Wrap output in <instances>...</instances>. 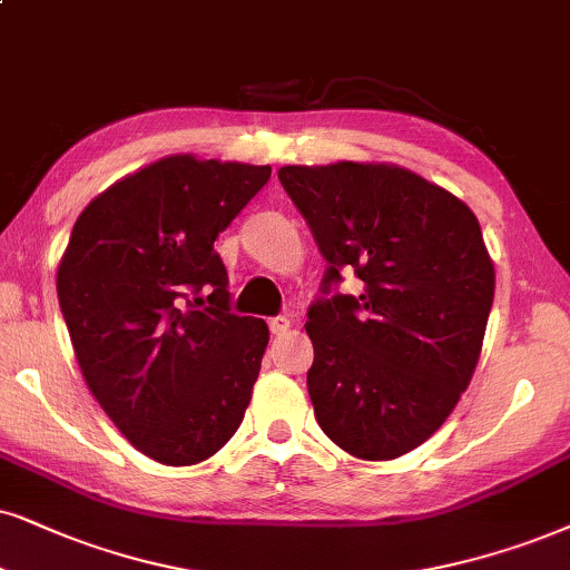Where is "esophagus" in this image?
Listing matches in <instances>:
<instances>
[{
    "label": "esophagus",
    "instance_id": "34e87169",
    "mask_svg": "<svg viewBox=\"0 0 570 570\" xmlns=\"http://www.w3.org/2000/svg\"><path fill=\"white\" fill-rule=\"evenodd\" d=\"M268 326H271V334L273 336H281V334H286V331H289L292 321L286 318V315H276V318L268 321Z\"/></svg>",
    "mask_w": 570,
    "mask_h": 570
}]
</instances>
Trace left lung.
<instances>
[{"label": "left lung", "instance_id": "obj_1", "mask_svg": "<svg viewBox=\"0 0 570 570\" xmlns=\"http://www.w3.org/2000/svg\"><path fill=\"white\" fill-rule=\"evenodd\" d=\"M278 181L328 263L305 323L315 421L355 458L405 455L476 371L494 299L476 215L400 165H286ZM342 269L364 281L360 298L335 292Z\"/></svg>", "mask_w": 570, "mask_h": 570}]
</instances>
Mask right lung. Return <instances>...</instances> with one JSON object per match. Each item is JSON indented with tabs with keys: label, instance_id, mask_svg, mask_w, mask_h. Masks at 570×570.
I'll return each mask as SVG.
<instances>
[{
	"label": "right lung",
	"instance_id": "right-lung-1",
	"mask_svg": "<svg viewBox=\"0 0 570 570\" xmlns=\"http://www.w3.org/2000/svg\"><path fill=\"white\" fill-rule=\"evenodd\" d=\"M268 178L271 165L163 157L86 205L57 268L86 386L163 465L213 458L252 400L268 326L232 313L213 244Z\"/></svg>",
	"mask_w": 570,
	"mask_h": 570
}]
</instances>
